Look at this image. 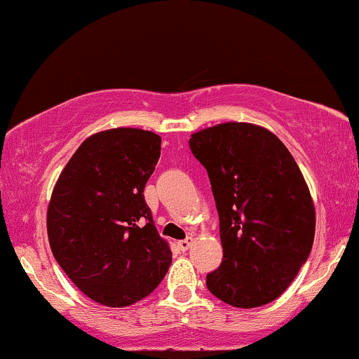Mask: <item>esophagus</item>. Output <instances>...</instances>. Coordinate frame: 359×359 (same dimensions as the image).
<instances>
[{"label": "esophagus", "mask_w": 359, "mask_h": 359, "mask_svg": "<svg viewBox=\"0 0 359 359\" xmlns=\"http://www.w3.org/2000/svg\"><path fill=\"white\" fill-rule=\"evenodd\" d=\"M192 243H194L192 238H185V240L179 241V250L180 251H187L192 246Z\"/></svg>", "instance_id": "34e87169"}]
</instances>
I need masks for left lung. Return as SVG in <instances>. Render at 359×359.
Listing matches in <instances>:
<instances>
[{"instance_id":"obj_1","label":"left lung","mask_w":359,"mask_h":359,"mask_svg":"<svg viewBox=\"0 0 359 359\" xmlns=\"http://www.w3.org/2000/svg\"><path fill=\"white\" fill-rule=\"evenodd\" d=\"M189 147L208 170L219 214L222 263L205 285L233 307L270 304L314 243L316 209L297 162L271 131L251 123L205 128Z\"/></svg>"}]
</instances>
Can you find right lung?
<instances>
[{"label":"right lung","mask_w":359,"mask_h":359,"mask_svg":"<svg viewBox=\"0 0 359 359\" xmlns=\"http://www.w3.org/2000/svg\"><path fill=\"white\" fill-rule=\"evenodd\" d=\"M162 138L113 128L82 142L53 187L47 233L53 257L84 295L126 307L158 287L172 263L143 189Z\"/></svg>","instance_id":"1"}]
</instances>
